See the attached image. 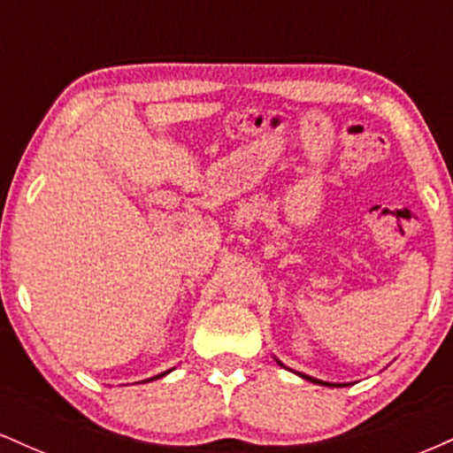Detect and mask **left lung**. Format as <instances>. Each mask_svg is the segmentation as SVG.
Listing matches in <instances>:
<instances>
[{
  "label": "left lung",
  "instance_id": "1",
  "mask_svg": "<svg viewBox=\"0 0 453 453\" xmlns=\"http://www.w3.org/2000/svg\"><path fill=\"white\" fill-rule=\"evenodd\" d=\"M274 360H277V357H274ZM277 364L279 366H283V368H288L285 366L283 362H279L277 360ZM288 371H292V368H288ZM296 372V371H294ZM296 375L298 377H303V379H306V381H311V383H317V386H327V388H342L341 383H330V381H321V379H315V377H311V375H304V372H296Z\"/></svg>",
  "mask_w": 453,
  "mask_h": 453
}]
</instances>
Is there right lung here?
Instances as JSON below:
<instances>
[{"label":"right lung","mask_w":453,"mask_h":453,"mask_svg":"<svg viewBox=\"0 0 453 453\" xmlns=\"http://www.w3.org/2000/svg\"><path fill=\"white\" fill-rule=\"evenodd\" d=\"M170 371H173V368H170ZM170 371L161 372V375H155V377H150V379H147V381H153V379H161V377H165V375H168V372H170Z\"/></svg>","instance_id":"right-lung-1"}]
</instances>
